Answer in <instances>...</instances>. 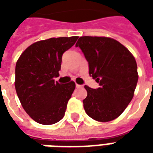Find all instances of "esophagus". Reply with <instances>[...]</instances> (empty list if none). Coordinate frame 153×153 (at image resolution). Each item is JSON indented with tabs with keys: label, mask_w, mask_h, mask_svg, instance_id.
<instances>
[{
	"label": "esophagus",
	"mask_w": 153,
	"mask_h": 153,
	"mask_svg": "<svg viewBox=\"0 0 153 153\" xmlns=\"http://www.w3.org/2000/svg\"><path fill=\"white\" fill-rule=\"evenodd\" d=\"M82 85H80V84H76V88H81Z\"/></svg>",
	"instance_id": "34e87169"
}]
</instances>
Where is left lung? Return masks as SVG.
Segmentation results:
<instances>
[{"label":"left lung","instance_id":"obj_1","mask_svg":"<svg viewBox=\"0 0 153 153\" xmlns=\"http://www.w3.org/2000/svg\"><path fill=\"white\" fill-rule=\"evenodd\" d=\"M75 47L82 50L89 75L100 86L97 89L84 86L85 112L97 121L115 120L134 97L138 79L134 57L118 41L105 37H80Z\"/></svg>","mask_w":153,"mask_h":153}]
</instances>
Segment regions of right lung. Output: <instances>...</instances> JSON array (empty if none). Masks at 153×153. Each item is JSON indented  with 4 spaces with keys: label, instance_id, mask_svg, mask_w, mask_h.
Returning a JSON list of instances; mask_svg holds the SVG:
<instances>
[{
    "label": "right lung",
    "instance_id": "add662e5",
    "mask_svg": "<svg viewBox=\"0 0 153 153\" xmlns=\"http://www.w3.org/2000/svg\"><path fill=\"white\" fill-rule=\"evenodd\" d=\"M79 37L52 38L32 44L21 54L15 66V90L23 108L33 120L53 125L65 115L75 83H59L62 55Z\"/></svg>",
    "mask_w": 153,
    "mask_h": 153
}]
</instances>
